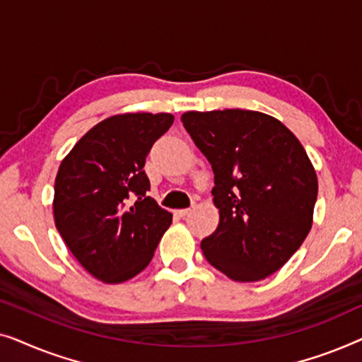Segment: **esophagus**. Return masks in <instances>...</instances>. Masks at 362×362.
I'll list each match as a JSON object with an SVG mask.
<instances>
[{
    "mask_svg": "<svg viewBox=\"0 0 362 362\" xmlns=\"http://www.w3.org/2000/svg\"><path fill=\"white\" fill-rule=\"evenodd\" d=\"M191 207H187V209H180V211H177V214H180L181 217H186L187 214H191Z\"/></svg>",
    "mask_w": 362,
    "mask_h": 362,
    "instance_id": "1",
    "label": "esophagus"
}]
</instances>
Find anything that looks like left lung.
<instances>
[{
    "label": "left lung",
    "mask_w": 362,
    "mask_h": 362,
    "mask_svg": "<svg viewBox=\"0 0 362 362\" xmlns=\"http://www.w3.org/2000/svg\"><path fill=\"white\" fill-rule=\"evenodd\" d=\"M181 122L214 173L211 192L221 219L202 239V254L232 280L267 279L311 229L318 180L305 148L260 112H186Z\"/></svg>",
    "instance_id": "8db88e82"
}]
</instances>
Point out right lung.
Returning <instances> with one entry per match:
<instances>
[{
	"label": "right lung",
	"instance_id": "1",
	"mask_svg": "<svg viewBox=\"0 0 362 362\" xmlns=\"http://www.w3.org/2000/svg\"><path fill=\"white\" fill-rule=\"evenodd\" d=\"M170 113H125L88 130L64 158L54 186V219L88 274L120 284L145 269L173 214L146 194V156L170 130Z\"/></svg>",
	"mask_w": 362,
	"mask_h": 362
}]
</instances>
